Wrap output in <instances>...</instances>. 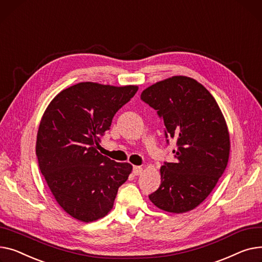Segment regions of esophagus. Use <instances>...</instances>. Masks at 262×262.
<instances>
[{"instance_id":"34e87169","label":"esophagus","mask_w":262,"mask_h":262,"mask_svg":"<svg viewBox=\"0 0 262 262\" xmlns=\"http://www.w3.org/2000/svg\"><path fill=\"white\" fill-rule=\"evenodd\" d=\"M143 171V168L141 166H133V173L135 176H140Z\"/></svg>"}]
</instances>
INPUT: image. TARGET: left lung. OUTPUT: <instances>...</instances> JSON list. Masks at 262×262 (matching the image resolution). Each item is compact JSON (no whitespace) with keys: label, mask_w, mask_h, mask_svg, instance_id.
Here are the masks:
<instances>
[{"label":"left lung","mask_w":262,"mask_h":262,"mask_svg":"<svg viewBox=\"0 0 262 262\" xmlns=\"http://www.w3.org/2000/svg\"><path fill=\"white\" fill-rule=\"evenodd\" d=\"M141 99L157 110L166 143L174 138L176 162H164L161 185L149 194L159 208L174 213L201 204L217 185L229 156V135L220 107L209 92L185 76L152 84Z\"/></svg>","instance_id":"obj_1"}]
</instances>
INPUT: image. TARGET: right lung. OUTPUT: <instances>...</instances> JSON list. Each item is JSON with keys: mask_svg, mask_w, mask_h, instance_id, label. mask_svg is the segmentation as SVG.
<instances>
[{"mask_svg": "<svg viewBox=\"0 0 262 262\" xmlns=\"http://www.w3.org/2000/svg\"><path fill=\"white\" fill-rule=\"evenodd\" d=\"M137 90L79 82L61 91L44 112L36 145L40 170L58 204L77 220L104 217L131 173L129 163L110 160L97 148Z\"/></svg>", "mask_w": 262, "mask_h": 262, "instance_id": "add662e5", "label": "right lung"}]
</instances>
